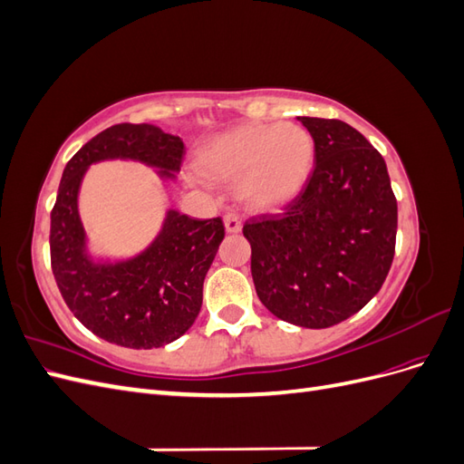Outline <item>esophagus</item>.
Here are the masks:
<instances>
[{"label":"esophagus","mask_w":464,"mask_h":464,"mask_svg":"<svg viewBox=\"0 0 464 464\" xmlns=\"http://www.w3.org/2000/svg\"><path fill=\"white\" fill-rule=\"evenodd\" d=\"M224 228H227L228 234H237L242 230V220L236 213H228L224 217Z\"/></svg>","instance_id":"esophagus-1"}]
</instances>
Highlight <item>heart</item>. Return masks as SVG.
I'll return each instance as SVG.
<instances>
[{
    "instance_id": "heart-1",
    "label": "heart",
    "mask_w": 464,
    "mask_h": 464,
    "mask_svg": "<svg viewBox=\"0 0 464 464\" xmlns=\"http://www.w3.org/2000/svg\"><path fill=\"white\" fill-rule=\"evenodd\" d=\"M315 145L296 123H249L222 131L199 149V172L237 179L242 201L256 210L290 203L312 174Z\"/></svg>"
}]
</instances>
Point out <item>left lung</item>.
Segmentation results:
<instances>
[{
	"mask_svg": "<svg viewBox=\"0 0 464 464\" xmlns=\"http://www.w3.org/2000/svg\"><path fill=\"white\" fill-rule=\"evenodd\" d=\"M315 166L283 215L244 224L251 276L278 319L325 329L358 314L385 283L395 256L397 199L387 164L341 120L298 118Z\"/></svg>",
	"mask_w": 464,
	"mask_h": 464,
	"instance_id": "left-lung-1",
	"label": "left lung"
}]
</instances>
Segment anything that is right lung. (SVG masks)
Returning <instances> with one entry per match:
<instances>
[{
  "label": "right lung",
  "mask_w": 464,
  "mask_h": 464,
  "mask_svg": "<svg viewBox=\"0 0 464 464\" xmlns=\"http://www.w3.org/2000/svg\"><path fill=\"white\" fill-rule=\"evenodd\" d=\"M184 152V141L157 125L118 123L81 147L63 170L50 224L52 271L69 310L111 344L159 348L193 325L224 224L166 208L160 230L139 254L96 257L79 215L82 178L92 164L131 160L152 168L162 181H176Z\"/></svg>",
  "instance_id": "add662e5"
}]
</instances>
